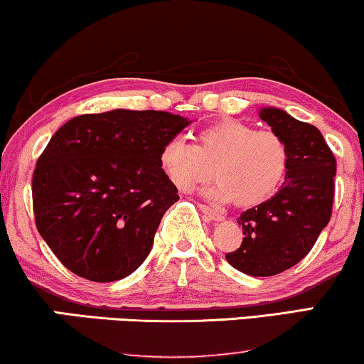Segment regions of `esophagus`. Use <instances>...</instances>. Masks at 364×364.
<instances>
[{
	"label": "esophagus",
	"mask_w": 364,
	"mask_h": 364,
	"mask_svg": "<svg viewBox=\"0 0 364 364\" xmlns=\"http://www.w3.org/2000/svg\"><path fill=\"white\" fill-rule=\"evenodd\" d=\"M200 208H201V211H203V213H205V215H208L211 220H215V222H220V220H222V218H223V216H222V215H220V213H218V211H215L213 208H210V206H208V205H200Z\"/></svg>",
	"instance_id": "34e87169"
}]
</instances>
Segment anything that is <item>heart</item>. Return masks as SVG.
<instances>
[{
	"label": "heart",
	"instance_id": "b5f03b06",
	"mask_svg": "<svg viewBox=\"0 0 364 364\" xmlns=\"http://www.w3.org/2000/svg\"><path fill=\"white\" fill-rule=\"evenodd\" d=\"M159 164L178 190L190 191L211 178L208 190L218 203L254 208L270 200L289 169V148L272 131H257L225 119L196 134V144L174 137L163 146Z\"/></svg>",
	"mask_w": 364,
	"mask_h": 364
}]
</instances>
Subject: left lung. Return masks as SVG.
Returning a JSON list of instances; mask_svg holds the SVG:
<instances>
[{
	"mask_svg": "<svg viewBox=\"0 0 364 364\" xmlns=\"http://www.w3.org/2000/svg\"><path fill=\"white\" fill-rule=\"evenodd\" d=\"M260 119L287 144L289 169L270 200L240 215L245 237L225 259L243 274L269 277L304 259L329 223L336 159L316 126L274 107L262 109Z\"/></svg>",
	"mask_w": 364,
	"mask_h": 364,
	"instance_id": "obj_1",
	"label": "left lung"
}]
</instances>
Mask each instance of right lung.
Here are the masks:
<instances>
[{
  "instance_id": "1",
  "label": "right lung",
  "mask_w": 364,
  "mask_h": 364,
  "mask_svg": "<svg viewBox=\"0 0 364 364\" xmlns=\"http://www.w3.org/2000/svg\"><path fill=\"white\" fill-rule=\"evenodd\" d=\"M188 124L163 110L116 109L73 117L52 136L33 171V213L70 272L114 282L146 260L179 200L159 153Z\"/></svg>"
}]
</instances>
